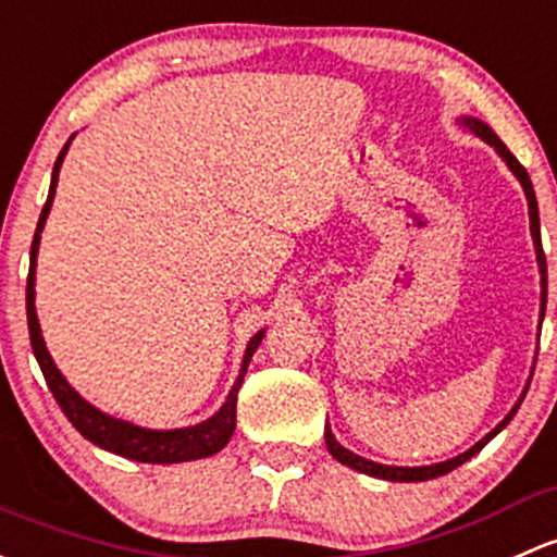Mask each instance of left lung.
I'll return each mask as SVG.
<instances>
[{"label": "left lung", "mask_w": 557, "mask_h": 557, "mask_svg": "<svg viewBox=\"0 0 557 557\" xmlns=\"http://www.w3.org/2000/svg\"><path fill=\"white\" fill-rule=\"evenodd\" d=\"M459 122L465 131H470L472 136H478L480 140H485L488 146H494L496 154L505 160V165L510 168L515 178L520 181V186H523L525 191V200H529V221H531V237H534V248H536V263H540V274H542V314H544V307H547V261H544V250H542V234H540V205H536V195H534V186H531V178L529 173H525V168L520 165L518 160L512 157V151L507 149L505 144H502V138L496 136L494 131H491L488 125H485L483 120H478V116H459ZM531 376H534V368H531ZM529 384L531 379L525 382L523 386V395L518 397V403L510 408V413H507L505 419L499 421V424L494 426V430L488 432V435L483 437V441H478L475 446H472L470 450H465V454L454 456V459H446V461H437V465H424V467H392V465H379V461H371L366 459V456H357L352 454L349 448H344L342 443L333 437L331 426H325V446L327 450H331V456L336 461H342L344 467H352V470L362 472V475H371V478H379V480H392V483H421V480H432V478H441V475H448L450 470H456L459 465H465L467 459H472V456L478 454L480 448L485 446L488 441H494L496 435H499L502 430H505L507 424H510V419L518 413L520 403H523L525 392H529Z\"/></svg>", "instance_id": "obj_1"}]
</instances>
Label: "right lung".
Masks as SVG:
<instances>
[{
	"label": "right lung",
	"mask_w": 557,
	"mask_h": 557,
	"mask_svg": "<svg viewBox=\"0 0 557 557\" xmlns=\"http://www.w3.org/2000/svg\"><path fill=\"white\" fill-rule=\"evenodd\" d=\"M74 136L66 140V146L58 154L55 168H52L50 175V191H47V202L39 213L37 232H34L32 243V259H28V283H26V314H28V336H32V349L34 357H37L39 368L45 373V382L50 386L52 397L58 400L61 411L66 413V419L72 421L79 430L82 437H87L90 443H96L98 448H107L111 454L125 456V459L133 461H146V465H178V461H195L205 459V456L219 454L221 448L230 443L234 435V424H237V392L243 386L245 371L250 366V357H253L256 349H259L263 333L259 331L248 342L243 355V366H239L237 379H234L230 395H226L224 406L213 413L210 419L200 421V424L191 426H178V430H149V426H138L133 421L116 419L111 413H103L101 408H96L92 403H87L85 397L74 389L72 384L66 382L58 366L52 362L50 352H47V344L42 338V327H39L37 318V304H34V283H37V253H39V239H42L45 221L50 215L52 200H55V186H58V173H61L63 157H66L69 146H72Z\"/></svg>",
	"instance_id": "right-lung-1"
}]
</instances>
